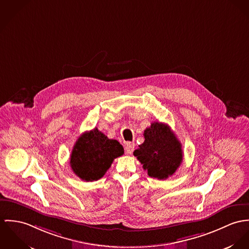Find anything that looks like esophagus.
<instances>
[{
	"mask_svg": "<svg viewBox=\"0 0 249 249\" xmlns=\"http://www.w3.org/2000/svg\"><path fill=\"white\" fill-rule=\"evenodd\" d=\"M125 150H126V153L128 155H132L134 150H135V144L132 143V142H127V144L125 146Z\"/></svg>",
	"mask_w": 249,
	"mask_h": 249,
	"instance_id": "esophagus-1",
	"label": "esophagus"
}]
</instances>
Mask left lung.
<instances>
[{
  "label": "left lung",
  "mask_w": 249,
  "mask_h": 249,
  "mask_svg": "<svg viewBox=\"0 0 249 249\" xmlns=\"http://www.w3.org/2000/svg\"><path fill=\"white\" fill-rule=\"evenodd\" d=\"M143 135L145 140L134 152V156L151 178L166 179L177 171L182 161L179 140L168 125L160 122L152 123Z\"/></svg>",
  "instance_id": "obj_1"
}]
</instances>
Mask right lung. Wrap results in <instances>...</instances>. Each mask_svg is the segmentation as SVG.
<instances>
[{
  "label": "right lung",
  "mask_w": 249,
  "mask_h": 249,
  "mask_svg": "<svg viewBox=\"0 0 249 249\" xmlns=\"http://www.w3.org/2000/svg\"><path fill=\"white\" fill-rule=\"evenodd\" d=\"M124 149L115 139H109L97 128L86 132L77 139L71 155L73 173L85 181L101 178L114 159L122 156Z\"/></svg>",
  "instance_id": "right-lung-1"
}]
</instances>
